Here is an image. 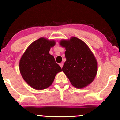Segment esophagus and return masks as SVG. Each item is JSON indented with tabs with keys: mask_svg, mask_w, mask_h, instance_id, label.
Instances as JSON below:
<instances>
[{
	"mask_svg": "<svg viewBox=\"0 0 120 120\" xmlns=\"http://www.w3.org/2000/svg\"><path fill=\"white\" fill-rule=\"evenodd\" d=\"M59 65H60V67H61L62 68H63V63H60V64H59Z\"/></svg>",
	"mask_w": 120,
	"mask_h": 120,
	"instance_id": "esophagus-1",
	"label": "esophagus"
}]
</instances>
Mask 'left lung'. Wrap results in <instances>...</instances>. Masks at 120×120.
Masks as SVG:
<instances>
[{"label": "left lung", "instance_id": "obj_1", "mask_svg": "<svg viewBox=\"0 0 120 120\" xmlns=\"http://www.w3.org/2000/svg\"><path fill=\"white\" fill-rule=\"evenodd\" d=\"M60 46L65 48L66 61L63 71L76 88H84L96 77L98 64L96 57L84 42L75 37L61 40Z\"/></svg>", "mask_w": 120, "mask_h": 120}]
</instances>
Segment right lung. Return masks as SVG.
Returning a JSON list of instances; mask_svg holds the SVG:
<instances>
[{
    "mask_svg": "<svg viewBox=\"0 0 120 120\" xmlns=\"http://www.w3.org/2000/svg\"><path fill=\"white\" fill-rule=\"evenodd\" d=\"M55 44L54 40L38 38L30 45L20 59L19 68L21 75L34 89L47 88L52 84L56 75L62 71L54 56L49 54Z\"/></svg>",
    "mask_w": 120,
    "mask_h": 120,
    "instance_id": "1",
    "label": "right lung"
}]
</instances>
